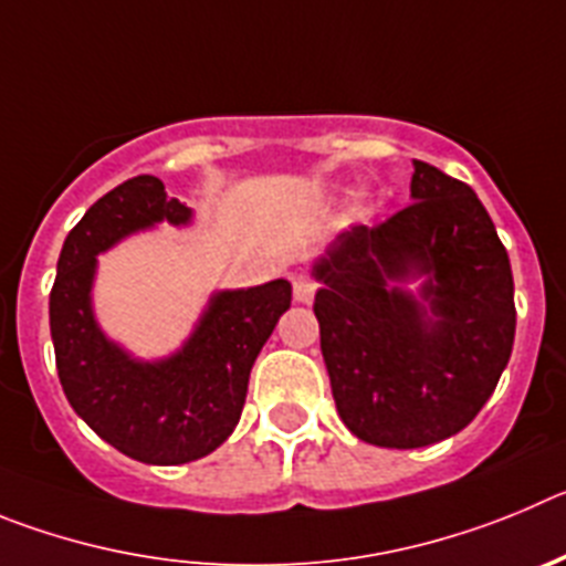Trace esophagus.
<instances>
[{
	"label": "esophagus",
	"mask_w": 566,
	"mask_h": 566,
	"mask_svg": "<svg viewBox=\"0 0 566 566\" xmlns=\"http://www.w3.org/2000/svg\"><path fill=\"white\" fill-rule=\"evenodd\" d=\"M315 290H318V284H315L310 276H295L293 279V298L298 304H310V302H313Z\"/></svg>",
	"instance_id": "34e87169"
}]
</instances>
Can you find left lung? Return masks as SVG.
Segmentation results:
<instances>
[{
  "label": "left lung",
  "mask_w": 566,
  "mask_h": 566,
  "mask_svg": "<svg viewBox=\"0 0 566 566\" xmlns=\"http://www.w3.org/2000/svg\"><path fill=\"white\" fill-rule=\"evenodd\" d=\"M313 276L335 409L358 440L422 448L480 415L511 360L516 307L511 259L471 186L415 160L411 206L340 231Z\"/></svg>",
  "instance_id": "8db88e82"
}]
</instances>
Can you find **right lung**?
I'll list each match as a JSON object with an SVG mask.
<instances>
[{
	"instance_id": "obj_1",
	"label": "right lung",
	"mask_w": 566,
	"mask_h": 566,
	"mask_svg": "<svg viewBox=\"0 0 566 566\" xmlns=\"http://www.w3.org/2000/svg\"><path fill=\"white\" fill-rule=\"evenodd\" d=\"M160 222L186 228L195 211L151 175L120 182L81 217L61 248L50 335L61 389L101 440L146 465H182L233 434L253 360L290 307L293 287L273 279L248 290H217L177 353L137 358L101 329L93 284L101 253Z\"/></svg>"
}]
</instances>
